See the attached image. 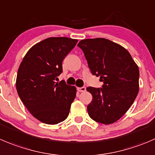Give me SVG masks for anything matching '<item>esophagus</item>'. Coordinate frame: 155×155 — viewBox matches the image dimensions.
I'll return each instance as SVG.
<instances>
[{"instance_id": "esophagus-1", "label": "esophagus", "mask_w": 155, "mask_h": 155, "mask_svg": "<svg viewBox=\"0 0 155 155\" xmlns=\"http://www.w3.org/2000/svg\"><path fill=\"white\" fill-rule=\"evenodd\" d=\"M77 89H78V91H80V92H83V91H86V88H85V86L80 87V88H77Z\"/></svg>"}]
</instances>
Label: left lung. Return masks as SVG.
I'll use <instances>...</instances> for the list:
<instances>
[{
	"label": "left lung",
	"mask_w": 155,
	"mask_h": 155,
	"mask_svg": "<svg viewBox=\"0 0 155 155\" xmlns=\"http://www.w3.org/2000/svg\"><path fill=\"white\" fill-rule=\"evenodd\" d=\"M78 47L84 52L91 73L104 82L101 88H87L93 97L87 107L88 115L100 124L115 123L139 93V67L127 49L106 38L82 40Z\"/></svg>",
	"instance_id": "obj_1"
}]
</instances>
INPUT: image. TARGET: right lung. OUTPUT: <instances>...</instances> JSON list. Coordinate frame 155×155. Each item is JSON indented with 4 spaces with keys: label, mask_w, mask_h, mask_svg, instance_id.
Segmentation results:
<instances>
[{
    "label": "right lung",
    "mask_w": 155,
    "mask_h": 155,
    "mask_svg": "<svg viewBox=\"0 0 155 155\" xmlns=\"http://www.w3.org/2000/svg\"><path fill=\"white\" fill-rule=\"evenodd\" d=\"M77 41L67 37L46 38L32 46L19 65L18 94L31 115L44 124H58L68 117L76 88L56 81L63 72V61Z\"/></svg>",
    "instance_id": "obj_1"
}]
</instances>
